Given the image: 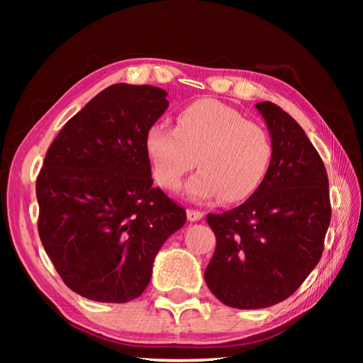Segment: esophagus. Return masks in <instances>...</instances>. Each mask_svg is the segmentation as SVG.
Instances as JSON below:
<instances>
[{"instance_id":"1","label":"esophagus","mask_w":363,"mask_h":363,"mask_svg":"<svg viewBox=\"0 0 363 363\" xmlns=\"http://www.w3.org/2000/svg\"><path fill=\"white\" fill-rule=\"evenodd\" d=\"M203 218V213L199 211V210H187V219L190 223H195V220H200Z\"/></svg>"}]
</instances>
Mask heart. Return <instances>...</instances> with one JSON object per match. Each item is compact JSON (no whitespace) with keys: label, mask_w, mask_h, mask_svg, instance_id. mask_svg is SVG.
Returning a JSON list of instances; mask_svg holds the SVG:
<instances>
[{"label":"heart","mask_w":363,"mask_h":363,"mask_svg":"<svg viewBox=\"0 0 363 363\" xmlns=\"http://www.w3.org/2000/svg\"><path fill=\"white\" fill-rule=\"evenodd\" d=\"M145 152L162 187L179 189L196 162L200 171L186 187L190 199L220 196L223 203L233 205L259 189L272 164L274 143L266 128L238 110L200 99L181 110L176 130L164 123L152 125L145 133Z\"/></svg>","instance_id":"1"}]
</instances>
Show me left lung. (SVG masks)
I'll return each mask as SVG.
<instances>
[{
    "mask_svg": "<svg viewBox=\"0 0 363 363\" xmlns=\"http://www.w3.org/2000/svg\"><path fill=\"white\" fill-rule=\"evenodd\" d=\"M256 108L272 138V164L245 203L206 216L216 250L205 281L237 309L291 296L320 261L331 218L327 169L303 128L272 102Z\"/></svg>",
    "mask_w": 363,
    "mask_h": 363,
    "instance_id": "8db88e82",
    "label": "left lung"
}]
</instances>
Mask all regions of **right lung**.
Masks as SVG:
<instances>
[{"label": "right lung", "instance_id": "obj_1", "mask_svg": "<svg viewBox=\"0 0 363 363\" xmlns=\"http://www.w3.org/2000/svg\"><path fill=\"white\" fill-rule=\"evenodd\" d=\"M167 91L116 83L67 121L36 179L38 232L64 284L99 303L143 294L186 210L153 187L145 133Z\"/></svg>", "mask_w": 363, "mask_h": 363}]
</instances>
